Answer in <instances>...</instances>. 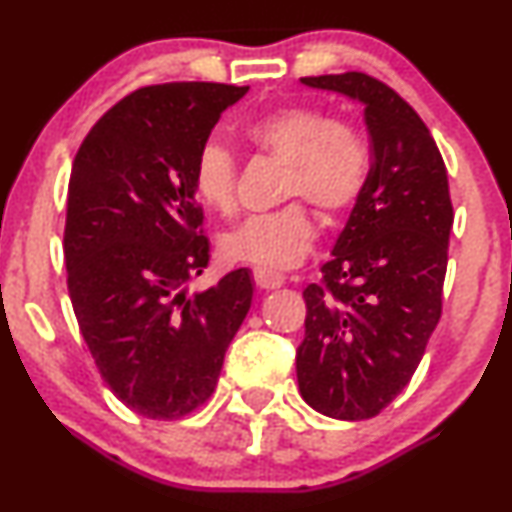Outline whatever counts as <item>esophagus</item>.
<instances>
[{"mask_svg": "<svg viewBox=\"0 0 512 512\" xmlns=\"http://www.w3.org/2000/svg\"><path fill=\"white\" fill-rule=\"evenodd\" d=\"M252 276H255L257 289H262V291H274V289H281V286H284V276L267 272V269H255Z\"/></svg>", "mask_w": 512, "mask_h": 512, "instance_id": "obj_1", "label": "esophagus"}]
</instances>
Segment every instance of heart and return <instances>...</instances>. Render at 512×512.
<instances>
[{
    "instance_id": "1",
    "label": "heart",
    "mask_w": 512,
    "mask_h": 512,
    "mask_svg": "<svg viewBox=\"0 0 512 512\" xmlns=\"http://www.w3.org/2000/svg\"><path fill=\"white\" fill-rule=\"evenodd\" d=\"M245 139L286 163L281 199L313 204L325 223H339L356 207L370 175V151L361 134L325 110L286 105L245 125ZM197 197L231 216L238 207V161L226 146L204 144L192 173ZM315 223L301 202L250 216L223 238V255L267 272L298 267L315 245Z\"/></svg>"
}]
</instances>
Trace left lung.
<instances>
[{"mask_svg": "<svg viewBox=\"0 0 512 512\" xmlns=\"http://www.w3.org/2000/svg\"><path fill=\"white\" fill-rule=\"evenodd\" d=\"M363 103L370 175L322 281L303 291L301 397L339 421L373 419L409 385L443 313L452 202L419 113L363 72L303 76Z\"/></svg>", "mask_w": 512, "mask_h": 512, "instance_id": "obj_1", "label": "left lung"}]
</instances>
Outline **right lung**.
<instances>
[{
	"label": "right lung",
	"instance_id": "obj_1",
	"mask_svg": "<svg viewBox=\"0 0 512 512\" xmlns=\"http://www.w3.org/2000/svg\"><path fill=\"white\" fill-rule=\"evenodd\" d=\"M248 86L178 81L115 103L76 151L64 262L76 322L113 395L173 421L211 397L252 301L248 269L187 293L209 264L195 161Z\"/></svg>",
	"mask_w": 512,
	"mask_h": 512
}]
</instances>
